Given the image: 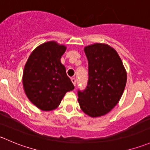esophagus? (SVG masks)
Here are the masks:
<instances>
[{
	"mask_svg": "<svg viewBox=\"0 0 150 150\" xmlns=\"http://www.w3.org/2000/svg\"><path fill=\"white\" fill-rule=\"evenodd\" d=\"M71 81H72V83H73V85H74V86L76 85V79H75V78H72V79H71Z\"/></svg>",
	"mask_w": 150,
	"mask_h": 150,
	"instance_id": "1",
	"label": "esophagus"
}]
</instances>
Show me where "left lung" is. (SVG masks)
Instances as JSON below:
<instances>
[{
  "mask_svg": "<svg viewBox=\"0 0 150 150\" xmlns=\"http://www.w3.org/2000/svg\"><path fill=\"white\" fill-rule=\"evenodd\" d=\"M88 62L86 88L78 91L81 110L89 117L105 115L120 102L127 82L121 58L107 44L94 43L84 47Z\"/></svg>",
  "mask_w": 150,
  "mask_h": 150,
  "instance_id": "8db88e82",
  "label": "left lung"
}]
</instances>
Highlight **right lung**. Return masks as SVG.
<instances>
[{"label": "right lung", "instance_id": "1", "mask_svg": "<svg viewBox=\"0 0 150 150\" xmlns=\"http://www.w3.org/2000/svg\"><path fill=\"white\" fill-rule=\"evenodd\" d=\"M66 50L64 45L47 42L36 47L26 62L23 88L28 100L40 110L56 109L65 94L75 88L61 62Z\"/></svg>", "mask_w": 150, "mask_h": 150}]
</instances>
